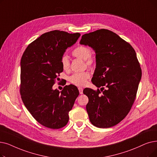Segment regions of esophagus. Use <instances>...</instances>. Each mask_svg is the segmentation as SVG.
<instances>
[{
	"mask_svg": "<svg viewBox=\"0 0 157 157\" xmlns=\"http://www.w3.org/2000/svg\"><path fill=\"white\" fill-rule=\"evenodd\" d=\"M78 90H79V94H83V89L81 87H79L78 88Z\"/></svg>",
	"mask_w": 157,
	"mask_h": 157,
	"instance_id": "1",
	"label": "esophagus"
}]
</instances>
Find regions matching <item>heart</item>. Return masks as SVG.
I'll return each instance as SVG.
<instances>
[{"mask_svg":"<svg viewBox=\"0 0 157 157\" xmlns=\"http://www.w3.org/2000/svg\"><path fill=\"white\" fill-rule=\"evenodd\" d=\"M73 56L85 60V63L87 66L91 67L94 63V59L90 56L91 50L86 46L80 45L76 47L72 51ZM61 64L64 70L69 69L70 63L69 57L67 55H63L61 59ZM90 77V74L88 72H82L75 73L70 77L69 81L71 83L76 86H83L85 85L86 80Z\"/></svg>","mask_w":157,"mask_h":157,"instance_id":"heart-1","label":"heart"}]
</instances>
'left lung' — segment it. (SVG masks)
Masks as SVG:
<instances>
[{"label": "left lung", "instance_id": "8db88e82", "mask_svg": "<svg viewBox=\"0 0 157 157\" xmlns=\"http://www.w3.org/2000/svg\"><path fill=\"white\" fill-rule=\"evenodd\" d=\"M81 45L95 51L96 67L92 83L99 88L95 91L86 88L88 98L86 109L91 123L98 128H107L123 119L134 103L142 76L140 64L132 45L116 33L99 29L85 34Z\"/></svg>", "mask_w": 157, "mask_h": 157}]
</instances>
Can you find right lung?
Instances as JSON below:
<instances>
[{
	"instance_id": "right-lung-1",
	"label": "right lung",
	"mask_w": 157,
	"mask_h": 157,
	"mask_svg": "<svg viewBox=\"0 0 157 157\" xmlns=\"http://www.w3.org/2000/svg\"><path fill=\"white\" fill-rule=\"evenodd\" d=\"M54 30L45 33L30 44L20 62V94L23 103L40 124L51 129L65 126L69 112L79 95L78 88L66 85L59 92L52 86L63 70L61 59L68 47L80 36Z\"/></svg>"
}]
</instances>
